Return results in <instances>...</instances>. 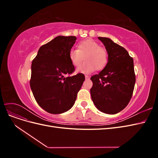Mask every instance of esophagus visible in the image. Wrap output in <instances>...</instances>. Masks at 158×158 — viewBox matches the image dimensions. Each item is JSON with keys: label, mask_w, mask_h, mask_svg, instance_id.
I'll return each instance as SVG.
<instances>
[{"label": "esophagus", "mask_w": 158, "mask_h": 158, "mask_svg": "<svg viewBox=\"0 0 158 158\" xmlns=\"http://www.w3.org/2000/svg\"><path fill=\"white\" fill-rule=\"evenodd\" d=\"M85 79H89V76H88V75H85Z\"/></svg>", "instance_id": "34e87169"}]
</instances>
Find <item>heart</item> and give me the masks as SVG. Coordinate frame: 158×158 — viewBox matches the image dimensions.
Returning a JSON list of instances; mask_svg holds the SVG:
<instances>
[{
	"label": "heart",
	"instance_id": "obj_1",
	"mask_svg": "<svg viewBox=\"0 0 158 158\" xmlns=\"http://www.w3.org/2000/svg\"><path fill=\"white\" fill-rule=\"evenodd\" d=\"M84 56L85 61L76 70L77 73L89 74L95 69L102 70L107 63L108 56L106 49L91 39L80 41L78 44V49H72L69 51V59L74 66L81 64Z\"/></svg>",
	"mask_w": 158,
	"mask_h": 158
}]
</instances>
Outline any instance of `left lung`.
<instances>
[{"instance_id": "1", "label": "left lung", "mask_w": 158, "mask_h": 158, "mask_svg": "<svg viewBox=\"0 0 158 158\" xmlns=\"http://www.w3.org/2000/svg\"><path fill=\"white\" fill-rule=\"evenodd\" d=\"M108 53V62L98 74L91 77V97L100 111L116 114L132 98L136 82L133 59L128 51L107 37H98Z\"/></svg>"}]
</instances>
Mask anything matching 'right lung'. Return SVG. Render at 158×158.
<instances>
[{
  "mask_svg": "<svg viewBox=\"0 0 158 158\" xmlns=\"http://www.w3.org/2000/svg\"><path fill=\"white\" fill-rule=\"evenodd\" d=\"M75 36H57L42 45L31 64L30 87L37 103L45 111L60 114L74 106L85 76L74 71L69 54Z\"/></svg>",
  "mask_w": 158,
  "mask_h": 158,
  "instance_id": "add662e5",
  "label": "right lung"
}]
</instances>
